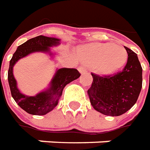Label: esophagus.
<instances>
[{
    "label": "esophagus",
    "mask_w": 150,
    "mask_h": 150,
    "mask_svg": "<svg viewBox=\"0 0 150 150\" xmlns=\"http://www.w3.org/2000/svg\"><path fill=\"white\" fill-rule=\"evenodd\" d=\"M78 70H79V72H80L81 74H84V73H86L87 72L86 69V67L84 66H80L78 68Z\"/></svg>",
    "instance_id": "obj_1"
}]
</instances>
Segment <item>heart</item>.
<instances>
[{
  "instance_id": "heart-1",
  "label": "heart",
  "mask_w": 150,
  "mask_h": 150,
  "mask_svg": "<svg viewBox=\"0 0 150 150\" xmlns=\"http://www.w3.org/2000/svg\"><path fill=\"white\" fill-rule=\"evenodd\" d=\"M81 59L88 64L95 66L102 75L114 73L124 66L128 60L124 47L113 43H92L80 49Z\"/></svg>"
}]
</instances>
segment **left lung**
Instances as JSON below:
<instances>
[{
	"mask_svg": "<svg viewBox=\"0 0 150 150\" xmlns=\"http://www.w3.org/2000/svg\"><path fill=\"white\" fill-rule=\"evenodd\" d=\"M128 61L124 69L115 75L91 73L93 82L87 93L92 107L109 116H119L133 107L142 87V68L137 55L124 47Z\"/></svg>",
	"mask_w": 150,
	"mask_h": 150,
	"instance_id": "left-lung-1",
	"label": "left lung"
}]
</instances>
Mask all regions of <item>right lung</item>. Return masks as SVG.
Wrapping results in <instances>:
<instances>
[{
  "label": "right lung",
  "mask_w": 150,
  "mask_h": 150,
  "mask_svg": "<svg viewBox=\"0 0 150 150\" xmlns=\"http://www.w3.org/2000/svg\"><path fill=\"white\" fill-rule=\"evenodd\" d=\"M60 41L59 39L43 35L32 38L18 47L9 61L8 81L11 95L19 107L29 114L43 115L52 111L57 106L65 86L77 79L81 74L76 69L62 68L56 69L48 89L40 92L35 96H26L22 94L17 86V81L13 73V66L18 60L31 53L48 52L52 56V53L50 52V47L59 45Z\"/></svg>",
  "instance_id": "obj_1"
}]
</instances>
